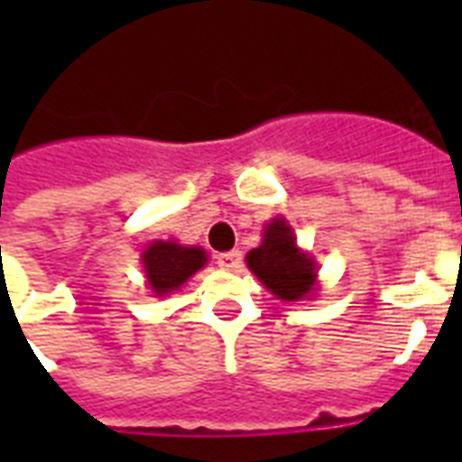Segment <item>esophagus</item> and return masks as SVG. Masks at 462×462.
<instances>
[{
  "label": "esophagus",
  "mask_w": 462,
  "mask_h": 462,
  "mask_svg": "<svg viewBox=\"0 0 462 462\" xmlns=\"http://www.w3.org/2000/svg\"><path fill=\"white\" fill-rule=\"evenodd\" d=\"M216 261H217V266L225 268V271H237V268H242V254H239L237 249L217 254Z\"/></svg>",
  "instance_id": "esophagus-1"
}]
</instances>
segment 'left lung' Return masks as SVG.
Returning <instances> with one entry per match:
<instances>
[{
    "label": "left lung",
    "instance_id": "obj_1",
    "mask_svg": "<svg viewBox=\"0 0 462 462\" xmlns=\"http://www.w3.org/2000/svg\"><path fill=\"white\" fill-rule=\"evenodd\" d=\"M246 263L273 295L288 302L309 295L316 281L314 261L297 249L292 227L281 217L266 227L263 245L246 254Z\"/></svg>",
    "mask_w": 462,
    "mask_h": 462
}]
</instances>
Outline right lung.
I'll return each mask as SVG.
<instances>
[{"label":"right lung","instance_id":"add662e5","mask_svg":"<svg viewBox=\"0 0 462 462\" xmlns=\"http://www.w3.org/2000/svg\"><path fill=\"white\" fill-rule=\"evenodd\" d=\"M206 263V252L199 246H180L172 242H155L143 252L148 285L155 295H167L194 275Z\"/></svg>","mask_w":462,"mask_h":462}]
</instances>
